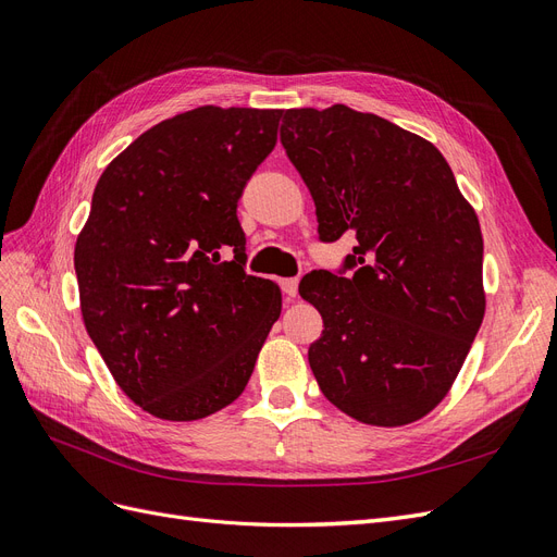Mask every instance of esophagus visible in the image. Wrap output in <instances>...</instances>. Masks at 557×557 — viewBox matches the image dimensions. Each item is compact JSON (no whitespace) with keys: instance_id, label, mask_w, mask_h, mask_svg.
Here are the masks:
<instances>
[{"instance_id":"esophagus-1","label":"esophagus","mask_w":557,"mask_h":557,"mask_svg":"<svg viewBox=\"0 0 557 557\" xmlns=\"http://www.w3.org/2000/svg\"><path fill=\"white\" fill-rule=\"evenodd\" d=\"M280 286H282V292L286 294V298H296V294H298V280L296 277L280 280Z\"/></svg>"}]
</instances>
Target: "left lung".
<instances>
[{
	"instance_id": "left-lung-1",
	"label": "left lung",
	"mask_w": 557,
	"mask_h": 557,
	"mask_svg": "<svg viewBox=\"0 0 557 557\" xmlns=\"http://www.w3.org/2000/svg\"><path fill=\"white\" fill-rule=\"evenodd\" d=\"M280 140L312 194L319 238L358 240L349 277L312 271L298 284L324 319L308 351L321 393L368 425L423 419L486 312L474 208L433 143L380 115L292 109Z\"/></svg>"
}]
</instances>
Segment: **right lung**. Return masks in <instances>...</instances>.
Segmentation results:
<instances>
[{
	"instance_id": "add662e5",
	"label": "right lung",
	"mask_w": 557,
	"mask_h": 557,
	"mask_svg": "<svg viewBox=\"0 0 557 557\" xmlns=\"http://www.w3.org/2000/svg\"><path fill=\"white\" fill-rule=\"evenodd\" d=\"M280 117L220 106L169 117L95 187L74 249L83 321L117 386L157 419L236 400L280 319V286L245 273L236 214Z\"/></svg>"
}]
</instances>
